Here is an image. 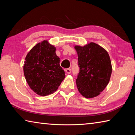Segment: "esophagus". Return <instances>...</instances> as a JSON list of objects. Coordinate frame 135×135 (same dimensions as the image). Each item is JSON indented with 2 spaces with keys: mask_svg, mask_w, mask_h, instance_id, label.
I'll use <instances>...</instances> for the list:
<instances>
[{
  "mask_svg": "<svg viewBox=\"0 0 135 135\" xmlns=\"http://www.w3.org/2000/svg\"><path fill=\"white\" fill-rule=\"evenodd\" d=\"M65 71H66V72L68 74H70L71 73V69H69V68L66 69L65 70Z\"/></svg>",
  "mask_w": 135,
  "mask_h": 135,
  "instance_id": "1",
  "label": "esophagus"
}]
</instances>
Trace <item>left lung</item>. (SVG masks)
<instances>
[{
    "instance_id": "left-lung-1",
    "label": "left lung",
    "mask_w": 135,
    "mask_h": 135,
    "mask_svg": "<svg viewBox=\"0 0 135 135\" xmlns=\"http://www.w3.org/2000/svg\"><path fill=\"white\" fill-rule=\"evenodd\" d=\"M79 73L76 79L79 91L87 98L98 95L108 84L112 73L111 62L105 49L94 42L75 46Z\"/></svg>"
}]
</instances>
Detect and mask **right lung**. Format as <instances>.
I'll return each instance as SVG.
<instances>
[{
  "label": "right lung",
  "mask_w": 135,
  "mask_h": 135,
  "mask_svg": "<svg viewBox=\"0 0 135 135\" xmlns=\"http://www.w3.org/2000/svg\"><path fill=\"white\" fill-rule=\"evenodd\" d=\"M55 51V47L48 41H43L35 45L26 56L24 76L30 87L40 95L52 94L65 78Z\"/></svg>",
  "instance_id": "1"
}]
</instances>
